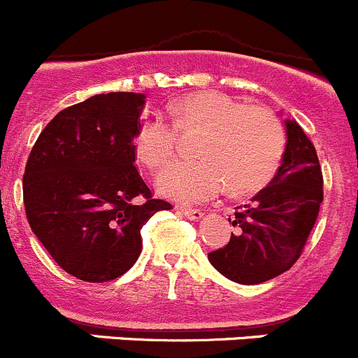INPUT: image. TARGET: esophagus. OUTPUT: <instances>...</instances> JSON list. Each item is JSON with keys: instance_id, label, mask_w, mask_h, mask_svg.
Returning a JSON list of instances; mask_svg holds the SVG:
<instances>
[{"instance_id": "34e87169", "label": "esophagus", "mask_w": 358, "mask_h": 358, "mask_svg": "<svg viewBox=\"0 0 358 358\" xmlns=\"http://www.w3.org/2000/svg\"><path fill=\"white\" fill-rule=\"evenodd\" d=\"M178 210L182 215H186L187 219H201L203 217V212L198 210V208H187V207H179Z\"/></svg>"}]
</instances>
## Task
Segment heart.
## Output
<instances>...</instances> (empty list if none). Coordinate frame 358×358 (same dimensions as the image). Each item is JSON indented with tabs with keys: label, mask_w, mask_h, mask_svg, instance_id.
Wrapping results in <instances>:
<instances>
[{
	"label": "heart",
	"mask_w": 358,
	"mask_h": 358,
	"mask_svg": "<svg viewBox=\"0 0 358 358\" xmlns=\"http://www.w3.org/2000/svg\"><path fill=\"white\" fill-rule=\"evenodd\" d=\"M174 122L157 115L136 136V155L157 172L178 151L179 132L201 130L198 160L174 164L158 179V189L184 203H201L226 186L233 194L266 186L277 174L285 148L284 127L261 106H245L219 92H196L171 108Z\"/></svg>",
	"instance_id": "heart-1"
}]
</instances>
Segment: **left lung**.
<instances>
[{"label":"left lung","instance_id":"8db88e82","mask_svg":"<svg viewBox=\"0 0 358 358\" xmlns=\"http://www.w3.org/2000/svg\"><path fill=\"white\" fill-rule=\"evenodd\" d=\"M287 144L266 187L236 207V228L222 249L208 252L212 266L229 280L261 284L287 271L303 252L324 200L317 151L294 120H285Z\"/></svg>","mask_w":358,"mask_h":358}]
</instances>
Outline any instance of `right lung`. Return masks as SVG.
<instances>
[{
  "label": "right lung",
  "instance_id": "right-lung-1",
  "mask_svg": "<svg viewBox=\"0 0 358 358\" xmlns=\"http://www.w3.org/2000/svg\"><path fill=\"white\" fill-rule=\"evenodd\" d=\"M146 95L99 94L62 109L31 150L22 179L31 229L55 263L85 282L115 280L143 249L158 210L137 172L136 136Z\"/></svg>",
  "mask_w": 358,
  "mask_h": 358
}]
</instances>
